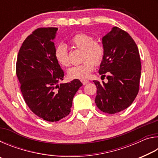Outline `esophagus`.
Listing matches in <instances>:
<instances>
[{
  "mask_svg": "<svg viewBox=\"0 0 158 158\" xmlns=\"http://www.w3.org/2000/svg\"><path fill=\"white\" fill-rule=\"evenodd\" d=\"M81 81L83 84V85H85V84H87L88 83H89V81H88V80H81Z\"/></svg>",
  "mask_w": 158,
  "mask_h": 158,
  "instance_id": "esophagus-1",
  "label": "esophagus"
}]
</instances>
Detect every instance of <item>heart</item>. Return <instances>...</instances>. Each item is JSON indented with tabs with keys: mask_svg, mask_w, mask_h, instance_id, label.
I'll use <instances>...</instances> for the list:
<instances>
[{
	"mask_svg": "<svg viewBox=\"0 0 158 158\" xmlns=\"http://www.w3.org/2000/svg\"><path fill=\"white\" fill-rule=\"evenodd\" d=\"M71 43L78 49H82L84 62L68 69V77L71 79H86L94 69L95 64L100 65L102 62L105 55V47L100 42L95 41L92 35L84 33L74 35L71 39ZM54 56L58 64L63 67H68L70 63L68 49L63 44L56 47Z\"/></svg>",
	"mask_w": 158,
	"mask_h": 158,
	"instance_id": "1",
	"label": "heart"
}]
</instances>
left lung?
I'll list each match as a JSON object with an SVG mask.
<instances>
[{
  "label": "left lung",
  "instance_id": "obj_1",
  "mask_svg": "<svg viewBox=\"0 0 158 158\" xmlns=\"http://www.w3.org/2000/svg\"><path fill=\"white\" fill-rule=\"evenodd\" d=\"M105 49L99 74L107 83L93 81L97 87L95 103L99 109L114 114L127 109L138 94L141 59L138 47L129 34L118 27L102 37Z\"/></svg>",
  "mask_w": 158,
  "mask_h": 158
}]
</instances>
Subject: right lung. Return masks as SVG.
I'll use <instances>...</instances> for the list:
<instances>
[{
    "mask_svg": "<svg viewBox=\"0 0 158 158\" xmlns=\"http://www.w3.org/2000/svg\"><path fill=\"white\" fill-rule=\"evenodd\" d=\"M58 28H40L23 41L16 73L21 91L31 110L44 121L56 122L70 112L73 100L82 85L79 79L58 84L64 72L54 56Z\"/></svg>",
    "mask_w": 158,
    "mask_h": 158,
    "instance_id": "1",
    "label": "right lung"
}]
</instances>
